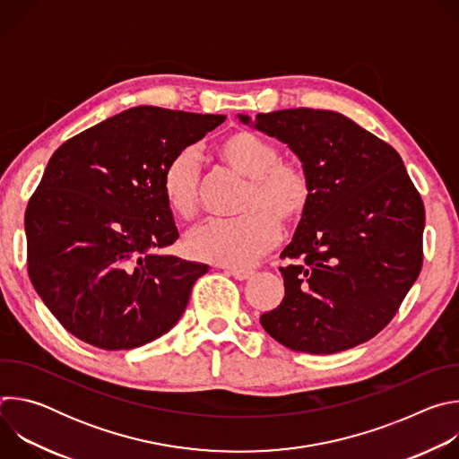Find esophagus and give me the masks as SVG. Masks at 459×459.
Returning <instances> with one entry per match:
<instances>
[{
  "label": "esophagus",
  "mask_w": 459,
  "mask_h": 459,
  "mask_svg": "<svg viewBox=\"0 0 459 459\" xmlns=\"http://www.w3.org/2000/svg\"><path fill=\"white\" fill-rule=\"evenodd\" d=\"M227 274H230L232 278H236V280H239V281H245V280H248L254 273H252V271H247V269H227Z\"/></svg>",
  "instance_id": "obj_1"
}]
</instances>
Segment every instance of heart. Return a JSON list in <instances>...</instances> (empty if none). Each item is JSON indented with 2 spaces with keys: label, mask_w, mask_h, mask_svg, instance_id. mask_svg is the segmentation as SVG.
<instances>
[{
  "label": "heart",
  "mask_w": 459,
  "mask_h": 459,
  "mask_svg": "<svg viewBox=\"0 0 459 459\" xmlns=\"http://www.w3.org/2000/svg\"><path fill=\"white\" fill-rule=\"evenodd\" d=\"M225 167L248 179L236 220H212L192 229L186 252L221 267H247L269 252L281 236L305 216L312 200L307 170L283 160L280 147L248 128H234L216 143ZM161 194L169 211L192 218L200 202V163L194 151L176 152L161 172Z\"/></svg>",
  "instance_id": "1"
}]
</instances>
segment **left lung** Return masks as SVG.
I'll use <instances>...</instances> for the list:
<instances>
[{
	"mask_svg": "<svg viewBox=\"0 0 459 459\" xmlns=\"http://www.w3.org/2000/svg\"><path fill=\"white\" fill-rule=\"evenodd\" d=\"M289 145L312 200L280 267L285 296L259 317L296 352L334 354L374 338L398 312L423 264L425 207L400 154L334 110L238 114Z\"/></svg>",
	"mask_w": 459,
	"mask_h": 459,
	"instance_id": "left-lung-1",
	"label": "left lung"
}]
</instances>
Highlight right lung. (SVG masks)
<instances>
[{"mask_svg": "<svg viewBox=\"0 0 459 459\" xmlns=\"http://www.w3.org/2000/svg\"><path fill=\"white\" fill-rule=\"evenodd\" d=\"M223 121L142 105L83 130L48 160L25 212L29 276L78 340L136 349L185 312L209 265L163 252L179 234L161 172Z\"/></svg>", "mask_w": 459, "mask_h": 459, "instance_id": "1", "label": "right lung"}]
</instances>
